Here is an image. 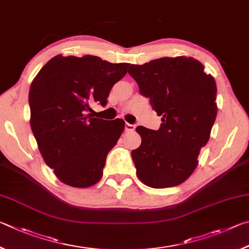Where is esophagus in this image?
<instances>
[{"instance_id":"34e87169","label":"esophagus","mask_w":249,"mask_h":249,"mask_svg":"<svg viewBox=\"0 0 249 249\" xmlns=\"http://www.w3.org/2000/svg\"><path fill=\"white\" fill-rule=\"evenodd\" d=\"M136 129V125L134 124H125V130H127V131H133V130Z\"/></svg>"}]
</instances>
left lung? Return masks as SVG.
<instances>
[{"label": "left lung", "mask_w": 249, "mask_h": 249, "mask_svg": "<svg viewBox=\"0 0 249 249\" xmlns=\"http://www.w3.org/2000/svg\"><path fill=\"white\" fill-rule=\"evenodd\" d=\"M128 72L162 116L159 130L137 127L142 142L131 155L139 179L151 188L180 185L197 167L215 121L214 78L201 62L184 55L132 64Z\"/></svg>", "instance_id": "8db88e82"}]
</instances>
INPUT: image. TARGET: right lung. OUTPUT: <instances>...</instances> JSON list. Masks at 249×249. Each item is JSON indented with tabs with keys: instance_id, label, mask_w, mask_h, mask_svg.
<instances>
[{
	"instance_id": "obj_1",
	"label": "right lung",
	"mask_w": 249,
	"mask_h": 249,
	"mask_svg": "<svg viewBox=\"0 0 249 249\" xmlns=\"http://www.w3.org/2000/svg\"><path fill=\"white\" fill-rule=\"evenodd\" d=\"M129 65L95 55L58 54L32 82L30 127L43 160L63 184L87 188L102 178L108 152L124 132V121L95 118L90 106L107 104L109 91Z\"/></svg>"
}]
</instances>
